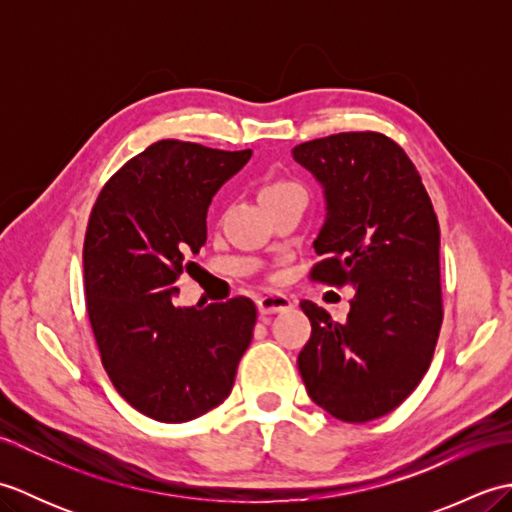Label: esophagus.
Segmentation results:
<instances>
[{"label":"esophagus","instance_id":"obj_1","mask_svg":"<svg viewBox=\"0 0 512 512\" xmlns=\"http://www.w3.org/2000/svg\"><path fill=\"white\" fill-rule=\"evenodd\" d=\"M292 308V301L281 295V292H266L257 299V310L262 314H275V312H286Z\"/></svg>","mask_w":512,"mask_h":512}]
</instances>
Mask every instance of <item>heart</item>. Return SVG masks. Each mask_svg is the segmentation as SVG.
Returning a JSON list of instances; mask_svg holds the SVG:
<instances>
[{
	"instance_id": "obj_1",
	"label": "heart",
	"mask_w": 512,
	"mask_h": 512,
	"mask_svg": "<svg viewBox=\"0 0 512 512\" xmlns=\"http://www.w3.org/2000/svg\"><path fill=\"white\" fill-rule=\"evenodd\" d=\"M290 189H299V184L290 182V180H270V182H266L264 187H262V193H259V198L268 200V198H273V195L286 193Z\"/></svg>"
}]
</instances>
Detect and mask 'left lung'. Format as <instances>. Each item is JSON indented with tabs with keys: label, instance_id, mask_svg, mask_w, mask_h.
<instances>
[{
	"label": "left lung",
	"instance_id": "1",
	"mask_svg": "<svg viewBox=\"0 0 512 512\" xmlns=\"http://www.w3.org/2000/svg\"><path fill=\"white\" fill-rule=\"evenodd\" d=\"M323 187V259L310 277L354 286L343 323L312 301L297 365L308 396L343 422L394 411L431 365L442 325L440 226L418 169L378 132H345L292 149Z\"/></svg>",
	"mask_w": 512,
	"mask_h": 512
}]
</instances>
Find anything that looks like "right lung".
Masks as SVG:
<instances>
[{
  "label": "right lung",
  "mask_w": 512,
  "mask_h": 512,
  "mask_svg": "<svg viewBox=\"0 0 512 512\" xmlns=\"http://www.w3.org/2000/svg\"><path fill=\"white\" fill-rule=\"evenodd\" d=\"M253 156L158 140L105 184L83 244L85 306L101 361L129 405L158 422H189L231 394L255 303L235 297L176 308L187 257L206 242L213 195Z\"/></svg>",
  "instance_id": "obj_1"
}]
</instances>
